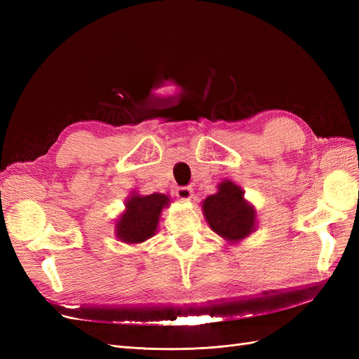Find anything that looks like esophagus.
Listing matches in <instances>:
<instances>
[{"label": "esophagus", "mask_w": 359, "mask_h": 359, "mask_svg": "<svg viewBox=\"0 0 359 359\" xmlns=\"http://www.w3.org/2000/svg\"><path fill=\"white\" fill-rule=\"evenodd\" d=\"M177 196H178L180 199H182V201H189V199L193 196V190H191L190 187H187V186L178 187V189H177Z\"/></svg>", "instance_id": "esophagus-1"}]
</instances>
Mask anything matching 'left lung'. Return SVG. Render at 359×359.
Returning a JSON list of instances; mask_svg holds the SVG:
<instances>
[{"label":"left lung","instance_id":"8db88e82","mask_svg":"<svg viewBox=\"0 0 359 359\" xmlns=\"http://www.w3.org/2000/svg\"><path fill=\"white\" fill-rule=\"evenodd\" d=\"M203 214L211 229L227 241H240L255 227V210L244 201L243 190L231 181L203 202Z\"/></svg>","mask_w":359,"mask_h":359}]
</instances>
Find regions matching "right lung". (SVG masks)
I'll list each match as a JSON object with an SVG mask.
<instances>
[{
	"mask_svg": "<svg viewBox=\"0 0 359 359\" xmlns=\"http://www.w3.org/2000/svg\"><path fill=\"white\" fill-rule=\"evenodd\" d=\"M169 199L165 194L133 196L126 205V212L116 223V236L128 244L142 243L157 231L158 217Z\"/></svg>",
	"mask_w": 359,
	"mask_h": 359,
	"instance_id": "add662e5",
	"label": "right lung"
}]
</instances>
